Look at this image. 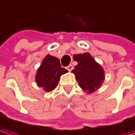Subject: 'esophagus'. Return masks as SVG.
Returning <instances> with one entry per match:
<instances>
[{"instance_id":"1","label":"esophagus","mask_w":135,"mask_h":135,"mask_svg":"<svg viewBox=\"0 0 135 135\" xmlns=\"http://www.w3.org/2000/svg\"><path fill=\"white\" fill-rule=\"evenodd\" d=\"M66 69H67L68 71H69V72H70V71H72V70L73 69V66L72 65H69L67 67H66Z\"/></svg>"}]
</instances>
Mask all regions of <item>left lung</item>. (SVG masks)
<instances>
[{
	"label": "left lung",
	"mask_w": 135,
	"mask_h": 135,
	"mask_svg": "<svg viewBox=\"0 0 135 135\" xmlns=\"http://www.w3.org/2000/svg\"><path fill=\"white\" fill-rule=\"evenodd\" d=\"M73 59L78 62L72 70L78 81L80 88L88 94L93 93L105 80V71L89 52L77 54Z\"/></svg>",
	"instance_id": "1"
}]
</instances>
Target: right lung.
<instances>
[{"instance_id":"obj_1","label":"right lung","mask_w":135,"mask_h":135,"mask_svg":"<svg viewBox=\"0 0 135 135\" xmlns=\"http://www.w3.org/2000/svg\"><path fill=\"white\" fill-rule=\"evenodd\" d=\"M66 73L67 69L61 67L60 60L48 54L36 71L35 80L39 87L50 92L56 88L60 76Z\"/></svg>"}]
</instances>
